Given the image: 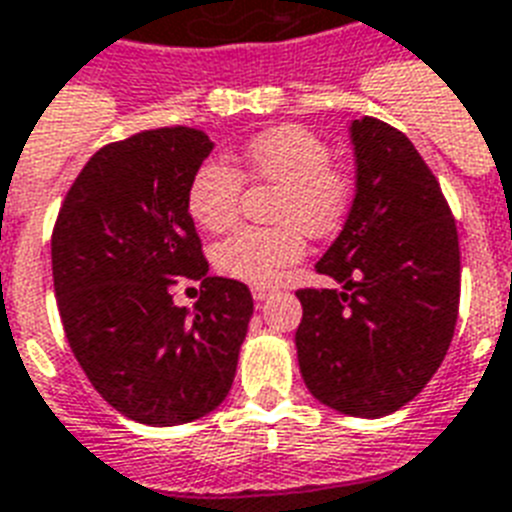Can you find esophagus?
Segmentation results:
<instances>
[{"instance_id": "esophagus-1", "label": "esophagus", "mask_w": 512, "mask_h": 512, "mask_svg": "<svg viewBox=\"0 0 512 512\" xmlns=\"http://www.w3.org/2000/svg\"><path fill=\"white\" fill-rule=\"evenodd\" d=\"M273 289H265V286H255V289H252V297H255V302H265V299H270L273 297Z\"/></svg>"}]
</instances>
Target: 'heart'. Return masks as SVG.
I'll return each mask as SVG.
<instances>
[{"mask_svg": "<svg viewBox=\"0 0 512 512\" xmlns=\"http://www.w3.org/2000/svg\"><path fill=\"white\" fill-rule=\"evenodd\" d=\"M244 178L278 184L276 228H239L215 247V268L255 286H273L305 257V232L326 236L350 207V176L331 162V147L305 126L260 131L236 155V168L207 160L191 173L189 215L207 231H223L239 215Z\"/></svg>", "mask_w": 512, "mask_h": 512, "instance_id": "obj_1", "label": "heart"}]
</instances>
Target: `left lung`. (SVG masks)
I'll use <instances>...</instances> for the list:
<instances>
[{
    "instance_id": "8db88e82",
    "label": "left lung",
    "mask_w": 512,
    "mask_h": 512,
    "mask_svg": "<svg viewBox=\"0 0 512 512\" xmlns=\"http://www.w3.org/2000/svg\"><path fill=\"white\" fill-rule=\"evenodd\" d=\"M357 189L318 260L342 289H299V371L315 400L381 418L413 400L450 350L460 305L458 228L413 141L352 120Z\"/></svg>"
}]
</instances>
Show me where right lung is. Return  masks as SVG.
I'll return each mask as SVG.
<instances>
[{
	"mask_svg": "<svg viewBox=\"0 0 512 512\" xmlns=\"http://www.w3.org/2000/svg\"><path fill=\"white\" fill-rule=\"evenodd\" d=\"M213 152L205 131H141L91 157L62 202L52 276L62 326L91 386L147 426H181L231 392L252 294L207 276L186 205ZM181 275L203 284L191 314L172 305Z\"/></svg>",
	"mask_w": 512,
	"mask_h": 512,
	"instance_id": "obj_1",
	"label": "right lung"
}]
</instances>
